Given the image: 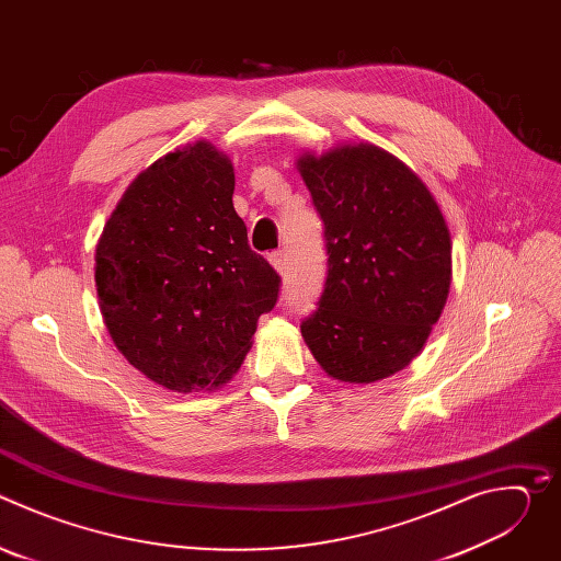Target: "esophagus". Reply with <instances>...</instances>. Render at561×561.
Masks as SVG:
<instances>
[{"instance_id": "34e87169", "label": "esophagus", "mask_w": 561, "mask_h": 561, "mask_svg": "<svg viewBox=\"0 0 561 561\" xmlns=\"http://www.w3.org/2000/svg\"><path fill=\"white\" fill-rule=\"evenodd\" d=\"M268 262H271V266H273L279 275H284V273H286V268H288L286 251H275V253H271V255H268Z\"/></svg>"}]
</instances>
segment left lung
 I'll return each mask as SVG.
<instances>
[{
	"mask_svg": "<svg viewBox=\"0 0 561 561\" xmlns=\"http://www.w3.org/2000/svg\"><path fill=\"white\" fill-rule=\"evenodd\" d=\"M324 221L327 282L301 337L331 377L370 383L426 344L453 277L450 232L426 184L373 144L301 154Z\"/></svg>",
	"mask_w": 561,
	"mask_h": 561,
	"instance_id": "left-lung-1",
	"label": "left lung"
}]
</instances>
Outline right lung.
Returning <instances> with one entry per match:
<instances>
[{"instance_id": "add662e5", "label": "right lung", "mask_w": 561, "mask_h": 561, "mask_svg": "<svg viewBox=\"0 0 561 561\" xmlns=\"http://www.w3.org/2000/svg\"><path fill=\"white\" fill-rule=\"evenodd\" d=\"M232 191L226 154L208 141L178 148L137 175L98 244L100 310L117 351L175 392L226 383L279 297Z\"/></svg>"}]
</instances>
